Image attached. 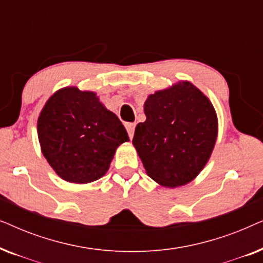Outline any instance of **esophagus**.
I'll list each match as a JSON object with an SVG mask.
<instances>
[{"instance_id":"34e87169","label":"esophagus","mask_w":263,"mask_h":263,"mask_svg":"<svg viewBox=\"0 0 263 263\" xmlns=\"http://www.w3.org/2000/svg\"><path fill=\"white\" fill-rule=\"evenodd\" d=\"M125 128H127L129 138H133V135H134V130H135V123H127L125 124Z\"/></svg>"}]
</instances>
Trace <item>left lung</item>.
I'll list each match as a JSON object with an SVG mask.
<instances>
[{
  "mask_svg": "<svg viewBox=\"0 0 263 263\" xmlns=\"http://www.w3.org/2000/svg\"><path fill=\"white\" fill-rule=\"evenodd\" d=\"M146 121L135 128L133 145L153 181L167 188L192 182L210 159L218 118L210 99L189 81L148 96Z\"/></svg>",
  "mask_w": 263,
  "mask_h": 263,
  "instance_id": "obj_1",
  "label": "left lung"
}]
</instances>
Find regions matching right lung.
Here are the masks:
<instances>
[{"label":"right lung","mask_w":263,"mask_h":263,"mask_svg":"<svg viewBox=\"0 0 263 263\" xmlns=\"http://www.w3.org/2000/svg\"><path fill=\"white\" fill-rule=\"evenodd\" d=\"M43 156L70 183H89L109 170L117 147L129 141L124 125L95 92L64 87L50 97L38 117Z\"/></svg>","instance_id":"obj_1"}]
</instances>
